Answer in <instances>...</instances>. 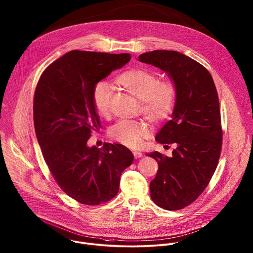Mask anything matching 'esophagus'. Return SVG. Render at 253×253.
<instances>
[{
	"mask_svg": "<svg viewBox=\"0 0 253 253\" xmlns=\"http://www.w3.org/2000/svg\"><path fill=\"white\" fill-rule=\"evenodd\" d=\"M133 156H134L135 159H139V158L142 157V153H140V152H138V151H134V152H133Z\"/></svg>",
	"mask_w": 253,
	"mask_h": 253,
	"instance_id": "1",
	"label": "esophagus"
}]
</instances>
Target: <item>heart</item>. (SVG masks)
Segmentation results:
<instances>
[{
	"label": "heart",
	"mask_w": 253,
	"mask_h": 253,
	"mask_svg": "<svg viewBox=\"0 0 253 253\" xmlns=\"http://www.w3.org/2000/svg\"><path fill=\"white\" fill-rule=\"evenodd\" d=\"M116 83L140 100L139 112L151 123L160 124L172 113L177 96L172 81H159V76L143 68L130 69L116 78ZM112 90L105 82L97 83L91 91V100L96 112L103 118L111 113ZM150 127L145 119L120 120L110 130V137L128 147H137L149 134Z\"/></svg>",
	"instance_id": "b5f03b06"
}]
</instances>
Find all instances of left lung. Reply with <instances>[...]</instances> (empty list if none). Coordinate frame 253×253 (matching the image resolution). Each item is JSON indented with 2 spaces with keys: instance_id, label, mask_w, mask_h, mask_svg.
Returning <instances> with one entry per match:
<instances>
[{
  "instance_id": "1",
  "label": "left lung",
  "mask_w": 253,
  "mask_h": 253,
  "mask_svg": "<svg viewBox=\"0 0 253 253\" xmlns=\"http://www.w3.org/2000/svg\"><path fill=\"white\" fill-rule=\"evenodd\" d=\"M139 60L169 73L176 85L172 117L156 137L158 143L174 149L170 158L149 154L159 164L150 189L159 207L180 210L202 194L219 163L223 128L217 88L203 65L177 51L155 50L141 54Z\"/></svg>"
}]
</instances>
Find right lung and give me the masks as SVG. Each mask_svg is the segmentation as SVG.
<instances>
[{
  "mask_svg": "<svg viewBox=\"0 0 253 253\" xmlns=\"http://www.w3.org/2000/svg\"><path fill=\"white\" fill-rule=\"evenodd\" d=\"M130 59L126 53L73 50L51 63L35 87L33 121L44 161L59 187L84 205L115 197L121 173L134 160L121 144L86 146L91 132L100 129L93 86Z\"/></svg>",
  "mask_w": 253,
  "mask_h": 253,
  "instance_id": "1",
  "label": "right lung"
}]
</instances>
